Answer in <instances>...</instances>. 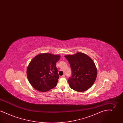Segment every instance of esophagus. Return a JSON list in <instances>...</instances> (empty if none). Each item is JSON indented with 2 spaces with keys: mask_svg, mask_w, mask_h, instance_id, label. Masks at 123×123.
<instances>
[{
  "mask_svg": "<svg viewBox=\"0 0 123 123\" xmlns=\"http://www.w3.org/2000/svg\"><path fill=\"white\" fill-rule=\"evenodd\" d=\"M65 77V75H63L62 76H61V77H64V78Z\"/></svg>",
  "mask_w": 123,
  "mask_h": 123,
  "instance_id": "obj_1",
  "label": "esophagus"
}]
</instances>
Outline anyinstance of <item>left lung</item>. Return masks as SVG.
I'll return each mask as SVG.
<instances>
[{
	"label": "left lung",
	"mask_w": 123,
	"mask_h": 123,
	"mask_svg": "<svg viewBox=\"0 0 123 123\" xmlns=\"http://www.w3.org/2000/svg\"><path fill=\"white\" fill-rule=\"evenodd\" d=\"M64 57L70 64L72 75L68 78L70 88L78 92H83L90 88L95 81L97 69L95 64L87 55L77 53Z\"/></svg>",
	"instance_id": "left-lung-1"
}]
</instances>
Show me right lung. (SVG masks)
Masks as SVG:
<instances>
[{"mask_svg": "<svg viewBox=\"0 0 123 123\" xmlns=\"http://www.w3.org/2000/svg\"><path fill=\"white\" fill-rule=\"evenodd\" d=\"M60 58L59 55L45 53L38 54L31 61L27 75L33 88L46 92L56 86L59 76L56 64Z\"/></svg>", "mask_w": 123, "mask_h": 123, "instance_id": "right-lung-1", "label": "right lung"}]
</instances>
